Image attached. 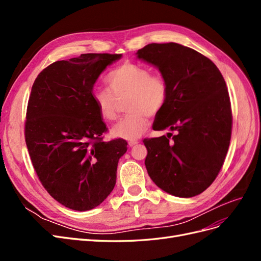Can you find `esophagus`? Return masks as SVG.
<instances>
[{"label":"esophagus","instance_id":"obj_1","mask_svg":"<svg viewBox=\"0 0 261 261\" xmlns=\"http://www.w3.org/2000/svg\"><path fill=\"white\" fill-rule=\"evenodd\" d=\"M138 143H139L138 140H129V141H128V146H129V147H133V146L137 145Z\"/></svg>","mask_w":261,"mask_h":261}]
</instances>
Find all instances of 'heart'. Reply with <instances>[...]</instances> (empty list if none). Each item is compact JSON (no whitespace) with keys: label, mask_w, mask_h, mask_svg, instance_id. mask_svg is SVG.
<instances>
[{"label":"heart","mask_w":261,"mask_h":261,"mask_svg":"<svg viewBox=\"0 0 261 261\" xmlns=\"http://www.w3.org/2000/svg\"><path fill=\"white\" fill-rule=\"evenodd\" d=\"M112 93L106 88L92 91V100L102 120L115 121L118 100L126 101V114L112 128L117 138L134 140L139 138L149 126V116H154L164 107L169 94L168 82L162 75L151 74L150 69L136 63L126 62L114 68L107 77Z\"/></svg>","instance_id":"b5f03b06"}]
</instances>
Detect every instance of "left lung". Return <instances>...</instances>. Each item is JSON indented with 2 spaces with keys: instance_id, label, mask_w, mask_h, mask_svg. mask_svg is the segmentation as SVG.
<instances>
[{
  "instance_id": "1",
  "label": "left lung",
  "mask_w": 261,
  "mask_h": 261,
  "mask_svg": "<svg viewBox=\"0 0 261 261\" xmlns=\"http://www.w3.org/2000/svg\"><path fill=\"white\" fill-rule=\"evenodd\" d=\"M137 58L159 68L169 85L154 130L175 135L146 138L148 174L162 191L189 198L213 183L232 134V109L219 68L201 53L178 43H150Z\"/></svg>"
}]
</instances>
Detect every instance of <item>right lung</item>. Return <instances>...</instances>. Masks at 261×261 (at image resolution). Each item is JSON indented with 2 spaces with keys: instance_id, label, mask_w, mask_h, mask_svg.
<instances>
[{
  "instance_id": "1",
  "label": "right lung",
  "mask_w": 261,
  "mask_h": 261,
  "mask_svg": "<svg viewBox=\"0 0 261 261\" xmlns=\"http://www.w3.org/2000/svg\"><path fill=\"white\" fill-rule=\"evenodd\" d=\"M122 54L86 53L58 61L38 75L28 100L25 139L41 184L66 208L87 211L111 194L126 140L105 141L108 130L92 88Z\"/></svg>"
}]
</instances>
